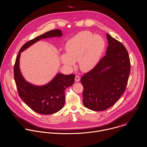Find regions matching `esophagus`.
Wrapping results in <instances>:
<instances>
[{
  "mask_svg": "<svg viewBox=\"0 0 147 147\" xmlns=\"http://www.w3.org/2000/svg\"><path fill=\"white\" fill-rule=\"evenodd\" d=\"M75 80L76 82H79V81H80V76H79L78 75H76V76H75Z\"/></svg>",
  "mask_w": 147,
  "mask_h": 147,
  "instance_id": "34e87169",
  "label": "esophagus"
}]
</instances>
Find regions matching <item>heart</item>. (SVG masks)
Wrapping results in <instances>:
<instances>
[{
  "instance_id": "obj_1",
  "label": "heart",
  "mask_w": 147,
  "mask_h": 147,
  "mask_svg": "<svg viewBox=\"0 0 147 147\" xmlns=\"http://www.w3.org/2000/svg\"><path fill=\"white\" fill-rule=\"evenodd\" d=\"M105 48V41L99 35L88 31L78 33L66 44L67 54L60 55L61 61L67 67L72 68L79 61L80 68L84 71L92 69L99 62Z\"/></svg>"
}]
</instances>
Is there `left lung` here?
<instances>
[{"mask_svg":"<svg viewBox=\"0 0 147 147\" xmlns=\"http://www.w3.org/2000/svg\"><path fill=\"white\" fill-rule=\"evenodd\" d=\"M106 55L81 77L84 105L95 111L113 106L124 93L130 72L129 55L125 46L108 34Z\"/></svg>","mask_w":147,"mask_h":147,"instance_id":"obj_1","label":"left lung"}]
</instances>
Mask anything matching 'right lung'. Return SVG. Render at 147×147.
I'll list each match as a JSON object with an SVG mask.
<instances>
[{
	"label": "right lung",
	"instance_id": "add662e5",
	"mask_svg": "<svg viewBox=\"0 0 147 147\" xmlns=\"http://www.w3.org/2000/svg\"><path fill=\"white\" fill-rule=\"evenodd\" d=\"M62 35V31L56 29L27 41L21 48L14 65V79L19 96L31 109L41 115L53 114L63 108L65 103V90L73 85L75 75L58 74L45 85H33L24 79L20 72V55L22 52L40 39Z\"/></svg>",
	"mask_w": 147,
	"mask_h": 147
}]
</instances>
